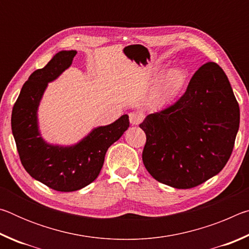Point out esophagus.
Wrapping results in <instances>:
<instances>
[{
    "label": "esophagus",
    "mask_w": 249,
    "mask_h": 249,
    "mask_svg": "<svg viewBox=\"0 0 249 249\" xmlns=\"http://www.w3.org/2000/svg\"><path fill=\"white\" fill-rule=\"evenodd\" d=\"M142 120H144V115L141 114V113H129V123L132 125H138Z\"/></svg>",
    "instance_id": "34e87169"
}]
</instances>
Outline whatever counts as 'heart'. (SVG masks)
<instances>
[{
	"mask_svg": "<svg viewBox=\"0 0 249 249\" xmlns=\"http://www.w3.org/2000/svg\"><path fill=\"white\" fill-rule=\"evenodd\" d=\"M154 78H160L153 95V103L157 107H165L174 103L188 84L187 71L181 68L167 70L166 67L158 66L154 70Z\"/></svg>",
	"mask_w": 249,
	"mask_h": 249,
	"instance_id": "b5f03b06",
	"label": "heart"
}]
</instances>
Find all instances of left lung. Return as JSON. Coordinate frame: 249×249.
I'll list each match as a JSON object with an SVG mask.
<instances>
[{"label":"left lung","instance_id":"8db88e82","mask_svg":"<svg viewBox=\"0 0 249 249\" xmlns=\"http://www.w3.org/2000/svg\"><path fill=\"white\" fill-rule=\"evenodd\" d=\"M142 161L153 178L190 189L216 176L233 151L239 107L224 71L208 62L193 74L178 102L146 116Z\"/></svg>","mask_w":249,"mask_h":249}]
</instances>
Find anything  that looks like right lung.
<instances>
[{
	"mask_svg": "<svg viewBox=\"0 0 249 249\" xmlns=\"http://www.w3.org/2000/svg\"><path fill=\"white\" fill-rule=\"evenodd\" d=\"M77 50H61L43 69L29 75L12 111V133L24 166L34 179L56 191L71 192L98 178L108 147L129 127L128 115L94 127L72 145L48 142L41 136L38 108L48 83L72 65Z\"/></svg>",
	"mask_w": 249,
	"mask_h": 249,
	"instance_id": "obj_1",
	"label": "right lung"
}]
</instances>
